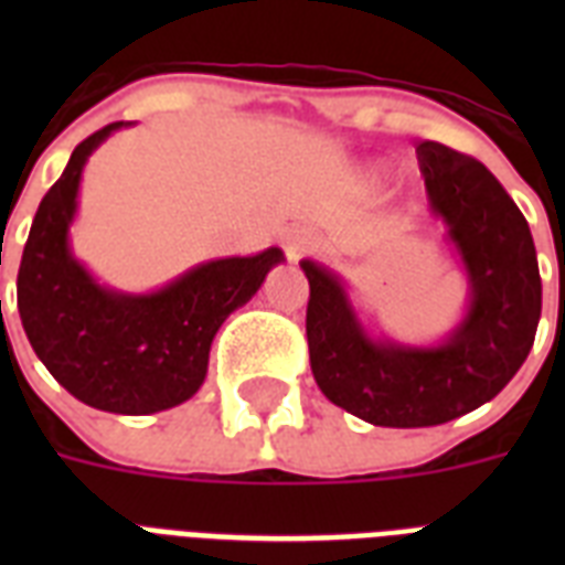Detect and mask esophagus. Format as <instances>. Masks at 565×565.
I'll return each mask as SVG.
<instances>
[{
    "mask_svg": "<svg viewBox=\"0 0 565 565\" xmlns=\"http://www.w3.org/2000/svg\"><path fill=\"white\" fill-rule=\"evenodd\" d=\"M308 248H310V237L305 234V231H290V234H287V239H284V252H287V257H290V260H299V257L305 255Z\"/></svg>",
    "mask_w": 565,
    "mask_h": 565,
    "instance_id": "34e87169",
    "label": "esophagus"
}]
</instances>
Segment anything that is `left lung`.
Listing matches in <instances>:
<instances>
[{"mask_svg": "<svg viewBox=\"0 0 565 565\" xmlns=\"http://www.w3.org/2000/svg\"><path fill=\"white\" fill-rule=\"evenodd\" d=\"M430 211L469 278V310L439 345L372 340L343 281L308 275L310 370L328 402L381 428H428L481 407L510 384L534 345L543 281L525 216L481 161L434 140L416 146Z\"/></svg>", "mask_w": 565, "mask_h": 565, "instance_id": "8db88e82", "label": "left lung"}]
</instances>
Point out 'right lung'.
<instances>
[{"instance_id": "right-lung-1", "label": "right lung", "mask_w": 565, "mask_h": 565, "mask_svg": "<svg viewBox=\"0 0 565 565\" xmlns=\"http://www.w3.org/2000/svg\"><path fill=\"white\" fill-rule=\"evenodd\" d=\"M126 122L75 146L64 175L40 202L17 275V308L31 349L66 393L96 411L143 416L188 402L207 375V354L228 313L246 305L281 248L193 266L149 296L93 281L70 252L82 170Z\"/></svg>"}]
</instances>
